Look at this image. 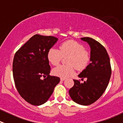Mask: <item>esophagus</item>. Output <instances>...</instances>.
Wrapping results in <instances>:
<instances>
[{
  "label": "esophagus",
  "mask_w": 123,
  "mask_h": 123,
  "mask_svg": "<svg viewBox=\"0 0 123 123\" xmlns=\"http://www.w3.org/2000/svg\"><path fill=\"white\" fill-rule=\"evenodd\" d=\"M65 80V78H64V77H61V81H64V80Z\"/></svg>",
  "instance_id": "34e87169"
}]
</instances>
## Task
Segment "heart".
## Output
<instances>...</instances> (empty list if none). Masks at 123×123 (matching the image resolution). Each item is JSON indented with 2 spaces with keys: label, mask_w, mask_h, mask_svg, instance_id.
I'll list each match as a JSON object with an SVG mask.
<instances>
[{
  "label": "heart",
  "mask_w": 123,
  "mask_h": 123,
  "mask_svg": "<svg viewBox=\"0 0 123 123\" xmlns=\"http://www.w3.org/2000/svg\"><path fill=\"white\" fill-rule=\"evenodd\" d=\"M69 56L68 65H61L54 68L52 73L59 77H67L74 72V66L77 70L84 69L89 61V55L80 44L74 41H67L59 46V50L52 47L47 53V59L53 65L60 62L62 57Z\"/></svg>",
  "instance_id": "heart-1"
}]
</instances>
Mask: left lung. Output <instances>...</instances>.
Segmentation results:
<instances>
[{
	"label": "left lung",
	"instance_id": "obj_1",
	"mask_svg": "<svg viewBox=\"0 0 123 123\" xmlns=\"http://www.w3.org/2000/svg\"><path fill=\"white\" fill-rule=\"evenodd\" d=\"M90 47V64L78 77L86 79L83 83L74 80L69 90L71 99L81 105H89L98 99L106 89L111 75L110 59L106 50L98 41L89 37L81 38Z\"/></svg>",
	"mask_w": 123,
	"mask_h": 123
}]
</instances>
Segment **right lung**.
Masks as SVG:
<instances>
[{
    "mask_svg": "<svg viewBox=\"0 0 123 123\" xmlns=\"http://www.w3.org/2000/svg\"><path fill=\"white\" fill-rule=\"evenodd\" d=\"M58 39L52 36L37 35L31 37L14 56L13 77L18 93L30 104L40 106L46 103L60 82L51 76L47 59L49 50ZM47 77L44 80L41 77Z\"/></svg>",
    "mask_w": 123,
    "mask_h": 123,
    "instance_id": "add662e5",
    "label": "right lung"
}]
</instances>
